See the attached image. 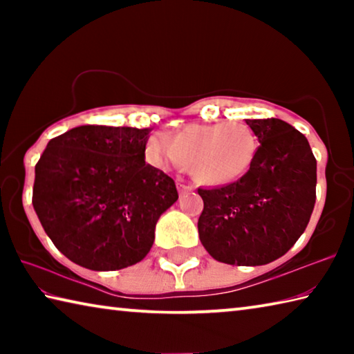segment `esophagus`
I'll list each match as a JSON object with an SVG mask.
<instances>
[{
    "instance_id": "34e87169",
    "label": "esophagus",
    "mask_w": 354,
    "mask_h": 354,
    "mask_svg": "<svg viewBox=\"0 0 354 354\" xmlns=\"http://www.w3.org/2000/svg\"><path fill=\"white\" fill-rule=\"evenodd\" d=\"M178 190H179V195L190 194V192H194V185H189V184H184V183H178Z\"/></svg>"
}]
</instances>
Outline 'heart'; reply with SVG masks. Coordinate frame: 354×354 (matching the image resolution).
<instances>
[{"label": "heart", "instance_id": "b5f03b06", "mask_svg": "<svg viewBox=\"0 0 354 354\" xmlns=\"http://www.w3.org/2000/svg\"><path fill=\"white\" fill-rule=\"evenodd\" d=\"M154 149L185 165L196 181L225 185L241 179L253 165L257 139L241 122L190 123L154 142Z\"/></svg>", "mask_w": 354, "mask_h": 354}]
</instances>
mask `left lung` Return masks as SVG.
<instances>
[{"label": "left lung", "instance_id": "8db88e82", "mask_svg": "<svg viewBox=\"0 0 354 354\" xmlns=\"http://www.w3.org/2000/svg\"><path fill=\"white\" fill-rule=\"evenodd\" d=\"M261 143L251 169L227 185L198 189L203 247L230 266H266L303 234L315 205L317 160L309 142L279 118L247 120Z\"/></svg>", "mask_w": 354, "mask_h": 354}]
</instances>
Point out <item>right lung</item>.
Returning <instances> with one entry per match:
<instances>
[{"instance_id": "add662e5", "label": "right lung", "mask_w": 354, "mask_h": 354, "mask_svg": "<svg viewBox=\"0 0 354 354\" xmlns=\"http://www.w3.org/2000/svg\"><path fill=\"white\" fill-rule=\"evenodd\" d=\"M149 131L86 124L48 142L35 165L32 206L71 262L122 270L151 250L156 223L178 192L145 162Z\"/></svg>"}]
</instances>
